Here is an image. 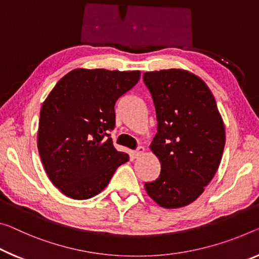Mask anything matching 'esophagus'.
<instances>
[{
    "label": "esophagus",
    "instance_id": "1",
    "mask_svg": "<svg viewBox=\"0 0 259 259\" xmlns=\"http://www.w3.org/2000/svg\"><path fill=\"white\" fill-rule=\"evenodd\" d=\"M143 154H145V148H143V147H139L135 152H133V157L139 158V157H141Z\"/></svg>",
    "mask_w": 259,
    "mask_h": 259
}]
</instances>
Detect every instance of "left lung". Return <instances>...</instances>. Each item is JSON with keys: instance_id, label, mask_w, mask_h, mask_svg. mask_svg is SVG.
<instances>
[{"instance_id": "obj_1", "label": "left lung", "mask_w": 259, "mask_h": 259, "mask_svg": "<svg viewBox=\"0 0 259 259\" xmlns=\"http://www.w3.org/2000/svg\"><path fill=\"white\" fill-rule=\"evenodd\" d=\"M143 81L156 109L157 133L150 150L161 163L148 196L164 208H180L205 191L220 165L226 130L207 84L185 69L147 71Z\"/></svg>"}]
</instances>
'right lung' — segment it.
Listing matches in <instances>:
<instances>
[{"instance_id":"obj_1","label":"right lung","mask_w":259,"mask_h":259,"mask_svg":"<svg viewBox=\"0 0 259 259\" xmlns=\"http://www.w3.org/2000/svg\"><path fill=\"white\" fill-rule=\"evenodd\" d=\"M141 71L76 68L44 101L37 146L55 188L75 200L97 196L119 165L130 160L107 132L114 128L117 99L137 84Z\"/></svg>"}]
</instances>
